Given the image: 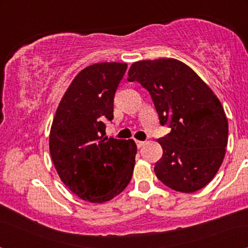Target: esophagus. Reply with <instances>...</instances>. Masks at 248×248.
Segmentation results:
<instances>
[{"instance_id": "1", "label": "esophagus", "mask_w": 248, "mask_h": 248, "mask_svg": "<svg viewBox=\"0 0 248 248\" xmlns=\"http://www.w3.org/2000/svg\"><path fill=\"white\" fill-rule=\"evenodd\" d=\"M135 143H137V147L138 148H141V147H143L145 142L144 141H140V140H135Z\"/></svg>"}]
</instances>
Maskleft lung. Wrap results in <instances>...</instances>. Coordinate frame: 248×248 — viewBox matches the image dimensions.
I'll return each instance as SVG.
<instances>
[{
	"label": "left lung",
	"mask_w": 248,
	"mask_h": 248,
	"mask_svg": "<svg viewBox=\"0 0 248 248\" xmlns=\"http://www.w3.org/2000/svg\"><path fill=\"white\" fill-rule=\"evenodd\" d=\"M127 80L147 89L161 125L162 157L155 172L166 186L183 193L204 187L221 166L228 142L222 105L204 81L181 61L158 59L131 65Z\"/></svg>",
	"instance_id": "8db88e82"
}]
</instances>
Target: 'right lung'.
<instances>
[{
  "mask_svg": "<svg viewBox=\"0 0 248 248\" xmlns=\"http://www.w3.org/2000/svg\"><path fill=\"white\" fill-rule=\"evenodd\" d=\"M126 63L87 66L74 78L57 107L49 152L61 181L84 201L103 203L124 191L137 155L133 140L106 137L114 97Z\"/></svg>",
  "mask_w": 248,
  "mask_h": 248,
  "instance_id": "right-lung-1",
  "label": "right lung"
}]
</instances>
